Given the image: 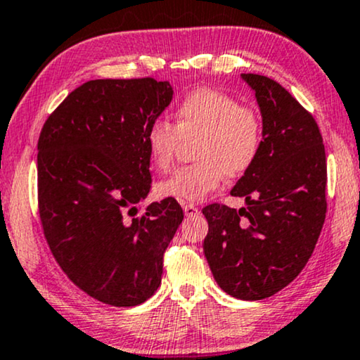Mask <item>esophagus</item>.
I'll return each mask as SVG.
<instances>
[{
    "label": "esophagus",
    "instance_id": "34e87169",
    "mask_svg": "<svg viewBox=\"0 0 360 360\" xmlns=\"http://www.w3.org/2000/svg\"><path fill=\"white\" fill-rule=\"evenodd\" d=\"M184 212L186 217H195V214H198V208L195 207V205L186 203V205H184Z\"/></svg>",
    "mask_w": 360,
    "mask_h": 360
}]
</instances>
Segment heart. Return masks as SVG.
<instances>
[{"instance_id": "1", "label": "heart", "mask_w": 360, "mask_h": 360, "mask_svg": "<svg viewBox=\"0 0 360 360\" xmlns=\"http://www.w3.org/2000/svg\"><path fill=\"white\" fill-rule=\"evenodd\" d=\"M175 125L155 120L146 132V147L153 167H172L181 139L200 137L193 155L197 163L174 172L157 186L163 198L180 203L203 200L225 176H240L253 165L261 148V122L248 107L233 97L200 87L186 94L174 112Z\"/></svg>"}]
</instances>
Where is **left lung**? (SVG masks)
<instances>
[{"label":"left lung","instance_id":"8db88e82","mask_svg":"<svg viewBox=\"0 0 360 360\" xmlns=\"http://www.w3.org/2000/svg\"><path fill=\"white\" fill-rule=\"evenodd\" d=\"M263 119L258 157L233 186L248 207L208 205L205 258L223 291L258 301L302 271L326 218V152L312 115L281 84L241 74Z\"/></svg>","mask_w":360,"mask_h":360}]
</instances>
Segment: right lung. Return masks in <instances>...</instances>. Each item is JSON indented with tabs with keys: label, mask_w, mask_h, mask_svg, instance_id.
Returning a JSON list of instances; mask_svg holds the SVG:
<instances>
[{
	"label": "right lung",
	"mask_w": 360,
	"mask_h": 360,
	"mask_svg": "<svg viewBox=\"0 0 360 360\" xmlns=\"http://www.w3.org/2000/svg\"><path fill=\"white\" fill-rule=\"evenodd\" d=\"M169 81L96 79L69 94L37 142V202L46 241L68 278L94 300L142 304L162 281L163 253L184 220L150 191L148 125L169 107Z\"/></svg>",
	"instance_id": "1"
}]
</instances>
